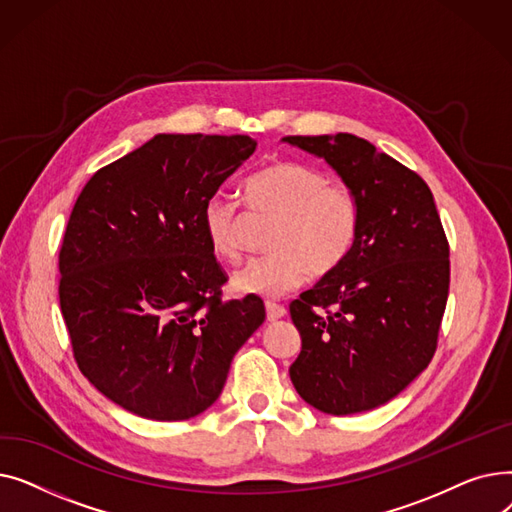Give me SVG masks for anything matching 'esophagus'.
Returning <instances> with one entry per match:
<instances>
[{
  "instance_id": "obj_1",
  "label": "esophagus",
  "mask_w": 512,
  "mask_h": 512,
  "mask_svg": "<svg viewBox=\"0 0 512 512\" xmlns=\"http://www.w3.org/2000/svg\"><path fill=\"white\" fill-rule=\"evenodd\" d=\"M265 315H267V321H278L286 315V309L282 305H276V303H267L265 305Z\"/></svg>"
}]
</instances>
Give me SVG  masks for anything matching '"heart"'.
Returning <instances> with one entry per match:
<instances>
[{
  "mask_svg": "<svg viewBox=\"0 0 512 512\" xmlns=\"http://www.w3.org/2000/svg\"><path fill=\"white\" fill-rule=\"evenodd\" d=\"M251 209L272 215L276 224L267 257L249 261L232 278L240 294L280 299L299 288L309 272L326 278L351 255L359 234V201L351 188L330 182L324 172L297 161H274L245 182ZM240 205L213 195L203 205V230L211 251L220 259L238 261L242 255Z\"/></svg>",
  "mask_w": 512,
  "mask_h": 512,
  "instance_id": "heart-1",
  "label": "heart"
}]
</instances>
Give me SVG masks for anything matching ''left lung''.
Returning <instances> with one entry per match:
<instances>
[{
    "mask_svg": "<svg viewBox=\"0 0 512 512\" xmlns=\"http://www.w3.org/2000/svg\"><path fill=\"white\" fill-rule=\"evenodd\" d=\"M359 201L346 261L290 303L301 355L290 380L307 405L353 415L386 405L429 365L448 299V240L429 186L355 134L284 137Z\"/></svg>",
    "mask_w": 512,
    "mask_h": 512,
    "instance_id": "1",
    "label": "left lung"
}]
</instances>
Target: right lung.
<instances>
[{"mask_svg":"<svg viewBox=\"0 0 512 512\" xmlns=\"http://www.w3.org/2000/svg\"><path fill=\"white\" fill-rule=\"evenodd\" d=\"M245 134H155L78 195L60 251V307L85 378L122 409L191 419L263 324L261 299L226 282L203 205L255 153Z\"/></svg>","mask_w":512,"mask_h":512,"instance_id":"obj_1","label":"right lung"}]
</instances>
